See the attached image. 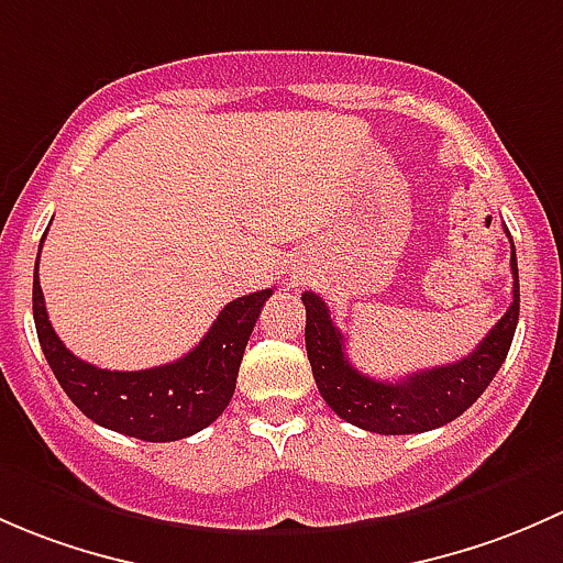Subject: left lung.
Here are the masks:
<instances>
[{
  "label": "left lung",
  "instance_id": "left-lung-1",
  "mask_svg": "<svg viewBox=\"0 0 563 563\" xmlns=\"http://www.w3.org/2000/svg\"><path fill=\"white\" fill-rule=\"evenodd\" d=\"M509 235V233H507ZM512 268V303L490 333L479 341L472 355L448 366L417 371L398 382L371 379L361 374L346 357V344L341 330L333 324L330 309L317 292H303L306 306V352H309L311 374L320 387L324 404L352 426L363 431L401 437L442 428L472 407L496 371L501 368L518 328L520 284L518 257H509Z\"/></svg>",
  "mask_w": 563,
  "mask_h": 563
}]
</instances>
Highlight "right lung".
<instances>
[{"label": "right lung", "instance_id": "obj_1", "mask_svg": "<svg viewBox=\"0 0 563 563\" xmlns=\"http://www.w3.org/2000/svg\"><path fill=\"white\" fill-rule=\"evenodd\" d=\"M271 295L274 289H260L230 300L192 352L146 371H108L75 357L51 328L37 274L32 284V309L45 361L75 407L97 426L124 437L176 442L208 428L228 409L243 350Z\"/></svg>", "mask_w": 563, "mask_h": 563}]
</instances>
